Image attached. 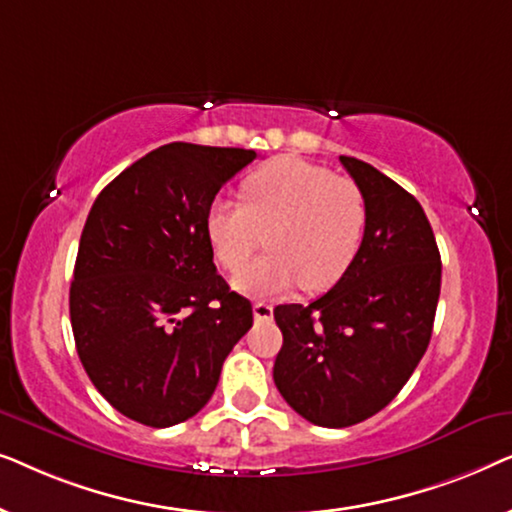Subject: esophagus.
<instances>
[{
	"mask_svg": "<svg viewBox=\"0 0 512 512\" xmlns=\"http://www.w3.org/2000/svg\"><path fill=\"white\" fill-rule=\"evenodd\" d=\"M254 319L256 321H270L272 319V305L265 303V300H258V303H254Z\"/></svg>",
	"mask_w": 512,
	"mask_h": 512,
	"instance_id": "obj_1",
	"label": "esophagus"
}]
</instances>
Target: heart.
Here are the masks:
<instances>
[{"instance_id": "heart-1", "label": "heart", "mask_w": 512, "mask_h": 512, "mask_svg": "<svg viewBox=\"0 0 512 512\" xmlns=\"http://www.w3.org/2000/svg\"><path fill=\"white\" fill-rule=\"evenodd\" d=\"M244 202L214 198L205 233L226 270H239L269 233L271 254L237 272L247 296H282L303 284L324 291L349 270L368 226L361 186L303 158H275L242 181Z\"/></svg>"}]
</instances>
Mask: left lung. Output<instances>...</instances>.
I'll return each instance as SVG.
<instances>
[{
	"mask_svg": "<svg viewBox=\"0 0 512 512\" xmlns=\"http://www.w3.org/2000/svg\"><path fill=\"white\" fill-rule=\"evenodd\" d=\"M340 163L366 195V237L331 291L275 307L284 345L272 368L284 401L328 429L373 417L410 380L429 347L443 268L422 205L373 165Z\"/></svg>",
	"mask_w": 512,
	"mask_h": 512,
	"instance_id": "left-lung-1",
	"label": "left lung"
}]
</instances>
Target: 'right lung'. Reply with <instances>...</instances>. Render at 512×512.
<instances>
[{"instance_id":"1","label":"right lung","mask_w":512,"mask_h":512,"mask_svg":"<svg viewBox=\"0 0 512 512\" xmlns=\"http://www.w3.org/2000/svg\"><path fill=\"white\" fill-rule=\"evenodd\" d=\"M251 149L174 142L123 170L83 226L69 319L95 389L139 424L186 422L212 398L223 361L254 324L205 233L209 202Z\"/></svg>"}]
</instances>
